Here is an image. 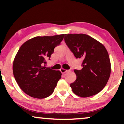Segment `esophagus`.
I'll return each mask as SVG.
<instances>
[{
  "label": "esophagus",
  "mask_w": 124,
  "mask_h": 124,
  "mask_svg": "<svg viewBox=\"0 0 124 124\" xmlns=\"http://www.w3.org/2000/svg\"><path fill=\"white\" fill-rule=\"evenodd\" d=\"M60 72L62 73H65L66 72H69V70H67V69H63V68H61L60 69Z\"/></svg>",
  "instance_id": "34e87169"
}]
</instances>
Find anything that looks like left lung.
Segmentation results:
<instances>
[{"mask_svg":"<svg viewBox=\"0 0 124 124\" xmlns=\"http://www.w3.org/2000/svg\"><path fill=\"white\" fill-rule=\"evenodd\" d=\"M64 40L74 56L83 60L82 69L74 70L77 78L70 85L73 92L82 98L99 93L106 85L111 74V62L106 48L84 34H65Z\"/></svg>","mask_w":124,"mask_h":124,"instance_id":"1","label":"left lung"}]
</instances>
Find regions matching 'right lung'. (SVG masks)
<instances>
[{"label":"right lung","mask_w":124,"mask_h":124,"mask_svg":"<svg viewBox=\"0 0 124 124\" xmlns=\"http://www.w3.org/2000/svg\"><path fill=\"white\" fill-rule=\"evenodd\" d=\"M64 35L35 37L20 47L13 60V72L17 83L25 94L43 99L54 92L62 73L46 67L45 64L55 47L63 39Z\"/></svg>","instance_id":"add662e5"}]
</instances>
